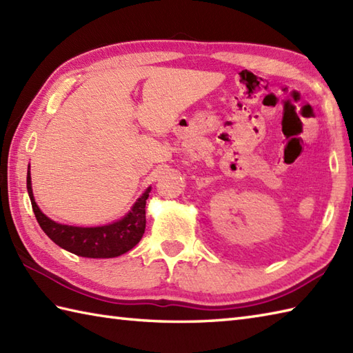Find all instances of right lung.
I'll list each match as a JSON object with an SVG mask.
<instances>
[{"label": "right lung", "mask_w": 353, "mask_h": 353, "mask_svg": "<svg viewBox=\"0 0 353 353\" xmlns=\"http://www.w3.org/2000/svg\"><path fill=\"white\" fill-rule=\"evenodd\" d=\"M27 191L37 223L51 241L77 256L115 258L137 245L145 230V201L150 188L142 194L132 211L117 223L100 228H74L50 220L36 205L30 171L27 172Z\"/></svg>", "instance_id": "right-lung-1"}]
</instances>
